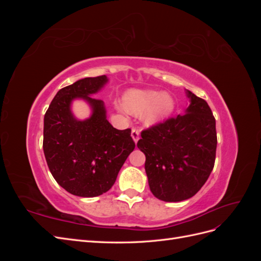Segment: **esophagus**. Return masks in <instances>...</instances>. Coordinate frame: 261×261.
<instances>
[{
  "label": "esophagus",
  "mask_w": 261,
  "mask_h": 261,
  "mask_svg": "<svg viewBox=\"0 0 261 261\" xmlns=\"http://www.w3.org/2000/svg\"><path fill=\"white\" fill-rule=\"evenodd\" d=\"M132 137L134 139V141H135V144L138 141L139 139V130L137 128H133L132 129Z\"/></svg>",
  "instance_id": "1"
}]
</instances>
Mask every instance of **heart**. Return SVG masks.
I'll list each match as a JSON object with an SVG mask.
<instances>
[{"mask_svg": "<svg viewBox=\"0 0 261 261\" xmlns=\"http://www.w3.org/2000/svg\"><path fill=\"white\" fill-rule=\"evenodd\" d=\"M124 107L132 114L144 113L145 123L153 125L163 121L173 112L174 100L165 92L132 89L124 96Z\"/></svg>", "mask_w": 261, "mask_h": 261, "instance_id": "heart-1", "label": "heart"}]
</instances>
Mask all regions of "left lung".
<instances>
[{
  "label": "left lung",
  "mask_w": 261,
  "mask_h": 261,
  "mask_svg": "<svg viewBox=\"0 0 261 261\" xmlns=\"http://www.w3.org/2000/svg\"><path fill=\"white\" fill-rule=\"evenodd\" d=\"M185 114L168 118L141 132L137 147L146 155L150 191L158 199L191 198L206 183L217 150L216 120L203 99L186 90Z\"/></svg>",
  "instance_id": "8db88e82"
}]
</instances>
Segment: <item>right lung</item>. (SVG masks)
Here are the masks:
<instances>
[{
	"mask_svg": "<svg viewBox=\"0 0 261 261\" xmlns=\"http://www.w3.org/2000/svg\"><path fill=\"white\" fill-rule=\"evenodd\" d=\"M106 75L86 77L62 88L44 114L43 152L54 179L75 196L97 197L115 183L118 172L135 149L132 130L116 129L107 120L105 102L91 97L108 83ZM83 98L93 113L84 121L70 105Z\"/></svg>",
	"mask_w": 261,
	"mask_h": 261,
	"instance_id": "obj_1",
	"label": "right lung"
}]
</instances>
